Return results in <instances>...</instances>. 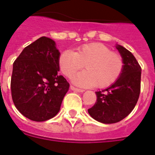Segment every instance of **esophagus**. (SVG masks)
I'll use <instances>...</instances> for the list:
<instances>
[{"mask_svg": "<svg viewBox=\"0 0 155 155\" xmlns=\"http://www.w3.org/2000/svg\"><path fill=\"white\" fill-rule=\"evenodd\" d=\"M71 90H74V91H75V92H80V93H83L84 90V89H78V88H75V87L74 86H71Z\"/></svg>", "mask_w": 155, "mask_h": 155, "instance_id": "esophagus-1", "label": "esophagus"}]
</instances>
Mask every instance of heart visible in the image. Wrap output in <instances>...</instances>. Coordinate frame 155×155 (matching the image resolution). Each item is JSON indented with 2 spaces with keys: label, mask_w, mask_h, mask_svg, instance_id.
<instances>
[{
  "label": "heart",
  "mask_w": 155,
  "mask_h": 155,
  "mask_svg": "<svg viewBox=\"0 0 155 155\" xmlns=\"http://www.w3.org/2000/svg\"><path fill=\"white\" fill-rule=\"evenodd\" d=\"M59 66L67 77L85 66L87 70L73 77L81 86L106 88L121 76L124 62L120 54L112 51L102 43H89L78 48L75 52L66 50L59 57Z\"/></svg>",
  "instance_id": "1"
}]
</instances>
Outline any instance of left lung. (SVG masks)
Segmentation results:
<instances>
[{"label":"left lung","instance_id":"8db88e82","mask_svg":"<svg viewBox=\"0 0 155 155\" xmlns=\"http://www.w3.org/2000/svg\"><path fill=\"white\" fill-rule=\"evenodd\" d=\"M124 67L121 76L107 89L96 93L97 101L88 109L96 121L112 124L124 119L137 104L140 93L141 67L130 51L117 45Z\"/></svg>","mask_w":155,"mask_h":155}]
</instances>
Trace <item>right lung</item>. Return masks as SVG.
Returning <instances> with one entry per match:
<instances>
[{"label": "right lung", "instance_id": "obj_1", "mask_svg": "<svg viewBox=\"0 0 155 155\" xmlns=\"http://www.w3.org/2000/svg\"><path fill=\"white\" fill-rule=\"evenodd\" d=\"M59 57L54 41L41 37L27 46L14 62L12 99L19 113L32 121H47L60 111L70 84L57 74Z\"/></svg>", "mask_w": 155, "mask_h": 155}]
</instances>
